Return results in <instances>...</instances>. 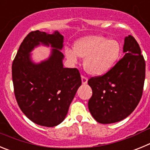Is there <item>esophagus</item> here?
<instances>
[{"label":"esophagus","mask_w":150,"mask_h":150,"mask_svg":"<svg viewBox=\"0 0 150 150\" xmlns=\"http://www.w3.org/2000/svg\"><path fill=\"white\" fill-rule=\"evenodd\" d=\"M81 79H82V83H83V84H86L87 82H88V78H87L86 76H82Z\"/></svg>","instance_id":"esophagus-1"}]
</instances>
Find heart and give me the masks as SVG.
<instances>
[{"instance_id": "heart-1", "label": "heart", "mask_w": 150, "mask_h": 150, "mask_svg": "<svg viewBox=\"0 0 150 150\" xmlns=\"http://www.w3.org/2000/svg\"><path fill=\"white\" fill-rule=\"evenodd\" d=\"M121 47L115 40H108L104 36L91 35L79 39L74 49H67V59L76 62L79 56L85 58L83 66L87 73L100 76L110 70L118 60Z\"/></svg>"}]
</instances>
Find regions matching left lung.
Masks as SVG:
<instances>
[{
  "label": "left lung",
  "mask_w": 150,
  "mask_h": 150,
  "mask_svg": "<svg viewBox=\"0 0 150 150\" xmlns=\"http://www.w3.org/2000/svg\"><path fill=\"white\" fill-rule=\"evenodd\" d=\"M123 52L124 57L108 72L88 81L92 89L88 110L101 124L117 122L128 117L142 97L145 60L140 46L132 35L125 38Z\"/></svg>",
  "instance_id": "obj_1"
}]
</instances>
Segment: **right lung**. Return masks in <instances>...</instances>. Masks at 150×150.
<instances>
[{"label": "right lung", "instance_id": "obj_1", "mask_svg": "<svg viewBox=\"0 0 150 150\" xmlns=\"http://www.w3.org/2000/svg\"><path fill=\"white\" fill-rule=\"evenodd\" d=\"M64 37L35 30L21 43L12 64L16 99L23 113L36 124L54 127L64 120L82 84L76 68H65L62 61ZM40 44L54 49L48 59L35 64L30 52Z\"/></svg>", "mask_w": 150, "mask_h": 150}]
</instances>
